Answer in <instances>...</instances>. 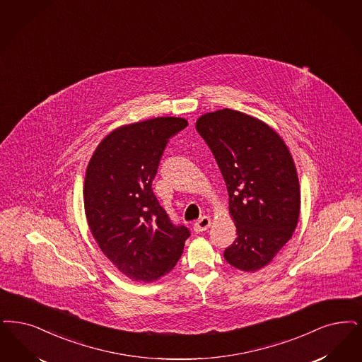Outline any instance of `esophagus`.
<instances>
[{
	"instance_id": "34e87169",
	"label": "esophagus",
	"mask_w": 362,
	"mask_h": 362,
	"mask_svg": "<svg viewBox=\"0 0 362 362\" xmlns=\"http://www.w3.org/2000/svg\"><path fill=\"white\" fill-rule=\"evenodd\" d=\"M211 226V218L204 216V217L198 219L194 225V230L197 233L206 232Z\"/></svg>"
}]
</instances>
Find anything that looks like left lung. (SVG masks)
<instances>
[{"instance_id":"1","label":"left lung","mask_w":362,"mask_h":362,"mask_svg":"<svg viewBox=\"0 0 362 362\" xmlns=\"http://www.w3.org/2000/svg\"><path fill=\"white\" fill-rule=\"evenodd\" d=\"M195 128L217 160L237 228L223 257L256 272L288 243L299 221L300 186L288 146L264 121L232 109L203 115Z\"/></svg>"}]
</instances>
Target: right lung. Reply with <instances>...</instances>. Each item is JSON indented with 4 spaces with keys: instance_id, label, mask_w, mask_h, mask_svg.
<instances>
[{
    "instance_id": "right-lung-1",
    "label": "right lung",
    "mask_w": 362,
    "mask_h": 362,
    "mask_svg": "<svg viewBox=\"0 0 362 362\" xmlns=\"http://www.w3.org/2000/svg\"><path fill=\"white\" fill-rule=\"evenodd\" d=\"M156 117L110 132L87 164L85 214L102 253L122 275L151 283L174 269L189 235L175 226L152 191L163 151L187 127Z\"/></svg>"
}]
</instances>
